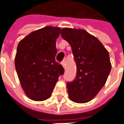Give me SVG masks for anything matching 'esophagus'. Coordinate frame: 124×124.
Returning <instances> with one entry per match:
<instances>
[{"label":"esophagus","instance_id":"1","mask_svg":"<svg viewBox=\"0 0 124 124\" xmlns=\"http://www.w3.org/2000/svg\"><path fill=\"white\" fill-rule=\"evenodd\" d=\"M61 64H62V66H63V67L64 68V67H65V66H66V61H65V60H63Z\"/></svg>","mask_w":124,"mask_h":124}]
</instances>
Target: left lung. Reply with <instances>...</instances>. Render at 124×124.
<instances>
[{"instance_id":"8db88e82","label":"left lung","mask_w":124,"mask_h":124,"mask_svg":"<svg viewBox=\"0 0 124 124\" xmlns=\"http://www.w3.org/2000/svg\"><path fill=\"white\" fill-rule=\"evenodd\" d=\"M60 34L70 45L77 65L76 77L66 85L69 98L77 103L87 102L106 83L111 70L109 54L86 30L64 28Z\"/></svg>"}]
</instances>
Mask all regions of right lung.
<instances>
[{
  "instance_id": "obj_1",
  "label": "right lung",
  "mask_w": 124,
  "mask_h": 124,
  "mask_svg": "<svg viewBox=\"0 0 124 124\" xmlns=\"http://www.w3.org/2000/svg\"><path fill=\"white\" fill-rule=\"evenodd\" d=\"M60 28L46 26L21 40L17 47L15 66L25 94L34 101L51 96L64 69L55 61L56 39Z\"/></svg>"
}]
</instances>
